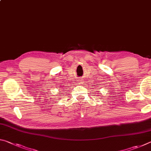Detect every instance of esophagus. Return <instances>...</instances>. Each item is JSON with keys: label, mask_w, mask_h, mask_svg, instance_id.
<instances>
[{"label": "esophagus", "mask_w": 151, "mask_h": 151, "mask_svg": "<svg viewBox=\"0 0 151 151\" xmlns=\"http://www.w3.org/2000/svg\"><path fill=\"white\" fill-rule=\"evenodd\" d=\"M81 83H83V82H81Z\"/></svg>", "instance_id": "34e87169"}]
</instances>
